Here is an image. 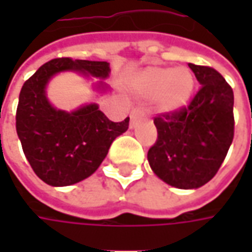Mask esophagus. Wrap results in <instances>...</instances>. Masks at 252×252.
I'll return each instance as SVG.
<instances>
[{
	"label": "esophagus",
	"instance_id": "esophagus-1",
	"mask_svg": "<svg viewBox=\"0 0 252 252\" xmlns=\"http://www.w3.org/2000/svg\"><path fill=\"white\" fill-rule=\"evenodd\" d=\"M140 116H141V111L139 109V108H134V109L130 112V127L134 126V123H136V121H137Z\"/></svg>",
	"mask_w": 252,
	"mask_h": 252
}]
</instances>
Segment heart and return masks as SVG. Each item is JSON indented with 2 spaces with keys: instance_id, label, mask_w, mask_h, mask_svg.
Wrapping results in <instances>:
<instances>
[{
  "instance_id": "obj_1",
  "label": "heart",
  "mask_w": 252,
  "mask_h": 252,
  "mask_svg": "<svg viewBox=\"0 0 252 252\" xmlns=\"http://www.w3.org/2000/svg\"><path fill=\"white\" fill-rule=\"evenodd\" d=\"M133 92L144 99H154L157 109L171 113L188 105L195 90V77L187 67H150L131 84Z\"/></svg>"
}]
</instances>
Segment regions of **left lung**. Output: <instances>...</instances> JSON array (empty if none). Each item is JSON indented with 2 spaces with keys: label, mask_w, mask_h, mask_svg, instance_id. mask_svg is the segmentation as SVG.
<instances>
[{
  "label": "left lung",
  "mask_w": 252,
  "mask_h": 252,
  "mask_svg": "<svg viewBox=\"0 0 252 252\" xmlns=\"http://www.w3.org/2000/svg\"><path fill=\"white\" fill-rule=\"evenodd\" d=\"M200 88L184 106L154 118L157 140L147 153L154 174L171 187L196 189L216 175L234 137V95L221 74L189 63Z\"/></svg>",
  "instance_id": "left-lung-1"
}]
</instances>
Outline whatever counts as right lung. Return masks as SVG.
<instances>
[{
  "mask_svg": "<svg viewBox=\"0 0 252 252\" xmlns=\"http://www.w3.org/2000/svg\"><path fill=\"white\" fill-rule=\"evenodd\" d=\"M62 71H78L105 80L109 63L53 59L26 80L16 108V133L34 174L52 187H68L92 175L112 141L127 130L129 118L109 121L96 103L74 112L59 111L46 96V85ZM98 90H108L103 81Z\"/></svg>",
  "mask_w": 252,
  "mask_h": 252,
  "instance_id": "add662e5",
  "label": "right lung"
}]
</instances>
